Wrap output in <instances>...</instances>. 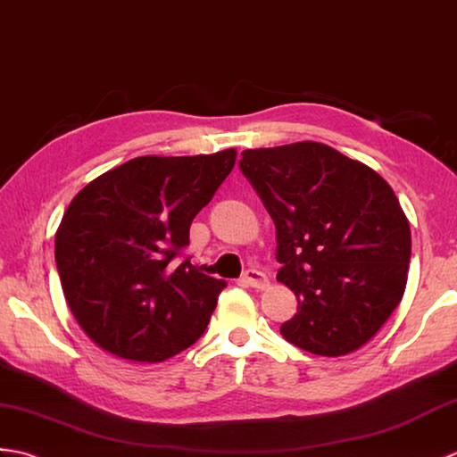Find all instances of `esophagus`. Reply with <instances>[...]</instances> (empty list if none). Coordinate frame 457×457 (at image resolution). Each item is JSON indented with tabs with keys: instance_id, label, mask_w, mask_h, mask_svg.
<instances>
[{
	"instance_id": "34e87169",
	"label": "esophagus",
	"mask_w": 457,
	"mask_h": 457,
	"mask_svg": "<svg viewBox=\"0 0 457 457\" xmlns=\"http://www.w3.org/2000/svg\"><path fill=\"white\" fill-rule=\"evenodd\" d=\"M242 281L246 283V286L254 287V289H266L270 286L268 281V276L260 270H246L245 278H242Z\"/></svg>"
}]
</instances>
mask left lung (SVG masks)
<instances>
[{"label": "left lung", "instance_id": "obj_1", "mask_svg": "<svg viewBox=\"0 0 457 457\" xmlns=\"http://www.w3.org/2000/svg\"><path fill=\"white\" fill-rule=\"evenodd\" d=\"M238 166L276 225L278 281L297 297L281 337L328 358L363 346L407 286L411 228L391 186L309 140L245 150Z\"/></svg>", "mask_w": 457, "mask_h": 457}]
</instances>
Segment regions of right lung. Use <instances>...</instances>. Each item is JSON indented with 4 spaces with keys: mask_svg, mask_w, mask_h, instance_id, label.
<instances>
[{
    "mask_svg": "<svg viewBox=\"0 0 457 457\" xmlns=\"http://www.w3.org/2000/svg\"><path fill=\"white\" fill-rule=\"evenodd\" d=\"M235 160V148L133 158L70 203L56 230V268L70 311L99 348L154 363L201 338L227 283L176 258Z\"/></svg>",
    "mask_w": 457,
    "mask_h": 457,
    "instance_id": "add662e5",
    "label": "right lung"
}]
</instances>
